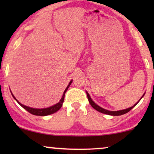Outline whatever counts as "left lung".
<instances>
[{"instance_id":"left-lung-1","label":"left lung","mask_w":154,"mask_h":154,"mask_svg":"<svg viewBox=\"0 0 154 154\" xmlns=\"http://www.w3.org/2000/svg\"><path fill=\"white\" fill-rule=\"evenodd\" d=\"M86 94H87V96H88V101H89L90 104L91 106L93 107V108L95 109V110H97V111H99V112H101L102 113H105V114H108V115H111V116H121V115H123V114H125V113L129 112V111L131 110V109L132 108H134V106H136L137 104V103L140 102V101L141 100V99H142L143 97H144V94H143V96L141 97V99L140 100L138 101L134 105V106H132L131 107H130V108L128 109H123V110H120V111H109V110H106V109H104L102 108V107H100V106H98L97 104H96L95 103H94L93 101H92V100L91 99V97H90V96L89 95V94H88V92H86Z\"/></svg>"}]
</instances>
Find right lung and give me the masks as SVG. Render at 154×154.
<instances>
[{"mask_svg":"<svg viewBox=\"0 0 154 154\" xmlns=\"http://www.w3.org/2000/svg\"><path fill=\"white\" fill-rule=\"evenodd\" d=\"M72 83V81H70V83H69L68 86H67L66 89H65L64 93H63V95H62V97L61 99L60 102H59L57 104L53 105V106H50V107H48V108H45V109H35V108H31V107H29V106H25V105L21 104L20 102H19L14 97V96L13 95V94L12 93V95L13 97V98L17 102H18V104L20 105L21 106H22L23 108L24 109H26L27 111H29V113H31V114L33 115H35V116H48V115H50V114H52V113H55L58 110H60L61 107L62 106V104H63V102H64V95H65V93H66V90H68V88L70 85Z\"/></svg>","mask_w":154,"mask_h":154,"instance_id":"1","label":"right lung"}]
</instances>
